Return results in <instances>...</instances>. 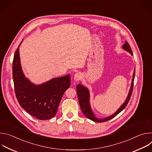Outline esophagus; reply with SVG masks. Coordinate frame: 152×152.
I'll return each instance as SVG.
<instances>
[{"instance_id":"34e87169","label":"esophagus","mask_w":152,"mask_h":152,"mask_svg":"<svg viewBox=\"0 0 152 152\" xmlns=\"http://www.w3.org/2000/svg\"><path fill=\"white\" fill-rule=\"evenodd\" d=\"M82 77V75L80 73H76L74 76V80L76 81H78Z\"/></svg>"}]
</instances>
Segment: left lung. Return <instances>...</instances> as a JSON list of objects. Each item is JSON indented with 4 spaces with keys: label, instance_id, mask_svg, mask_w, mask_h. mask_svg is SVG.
Returning a JSON list of instances; mask_svg holds the SVG:
<instances>
[{
    "label": "left lung",
    "instance_id": "obj_1",
    "mask_svg": "<svg viewBox=\"0 0 152 152\" xmlns=\"http://www.w3.org/2000/svg\"><path fill=\"white\" fill-rule=\"evenodd\" d=\"M122 48H123V49H124V50H126V51L129 52L132 55H133V53H132L131 48L127 41H126V42L124 43V45L123 46ZM135 69H134V74H133V77H132L131 89H130V90H129V94H128L127 97L126 101L124 102V103L120 106L119 109L113 115H112L110 117H107L106 118H102V119H99V118H96L91 109V107L90 105V93H89L88 90L86 87H85V86H83L82 85H81L80 83L77 84L76 86V91H77V96H78L79 103L80 104V107L81 108V110H82L83 114L85 115V117H87L88 118H89L90 120H91L94 122L102 123V122H104V121H108V120L113 118L117 115H118L121 111H122L126 107L127 104H128V103L130 100V99H131V97L132 96V91H133V88H134V78H135Z\"/></svg>",
    "mask_w": 152,
    "mask_h": 152
}]
</instances>
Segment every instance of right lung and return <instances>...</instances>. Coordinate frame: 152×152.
Wrapping results in <instances>:
<instances>
[{
    "mask_svg": "<svg viewBox=\"0 0 152 152\" xmlns=\"http://www.w3.org/2000/svg\"><path fill=\"white\" fill-rule=\"evenodd\" d=\"M22 42V41H21ZM12 62V77L17 99L21 107L41 120L53 117L64 92L70 86V75L53 78L36 85L24 75L21 67L19 46Z\"/></svg>",
    "mask_w": 152,
    "mask_h": 152,
    "instance_id": "obj_1",
    "label": "right lung"
}]
</instances>
